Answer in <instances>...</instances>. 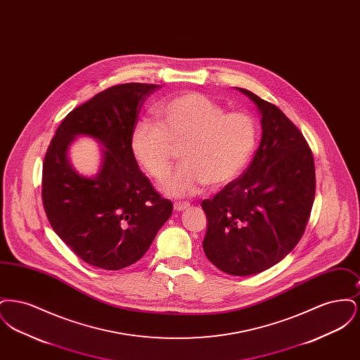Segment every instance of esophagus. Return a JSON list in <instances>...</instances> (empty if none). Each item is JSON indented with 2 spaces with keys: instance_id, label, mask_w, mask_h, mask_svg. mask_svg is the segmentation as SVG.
<instances>
[{
  "instance_id": "esophagus-1",
  "label": "esophagus",
  "mask_w": 360,
  "mask_h": 360,
  "mask_svg": "<svg viewBox=\"0 0 360 360\" xmlns=\"http://www.w3.org/2000/svg\"><path fill=\"white\" fill-rule=\"evenodd\" d=\"M188 206H190L188 202H174V209H175L176 212H182V210L188 209Z\"/></svg>"
}]
</instances>
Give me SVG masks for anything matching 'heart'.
I'll use <instances>...</instances> for the list:
<instances>
[{"label":"heart","mask_w":360,"mask_h":360,"mask_svg":"<svg viewBox=\"0 0 360 360\" xmlns=\"http://www.w3.org/2000/svg\"><path fill=\"white\" fill-rule=\"evenodd\" d=\"M156 120L140 119L131 135L137 162L156 181L172 167L174 147L182 163L163 184L172 197L195 195L209 184H231L247 166L257 141V121L248 110H226L201 93H186L159 103Z\"/></svg>","instance_id":"heart-1"}]
</instances>
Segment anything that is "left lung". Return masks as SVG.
<instances>
[{"label": "left lung", "mask_w": 360, "mask_h": 360, "mask_svg": "<svg viewBox=\"0 0 360 360\" xmlns=\"http://www.w3.org/2000/svg\"><path fill=\"white\" fill-rule=\"evenodd\" d=\"M239 90L262 113L260 146L245 172L201 206L206 257L224 273L244 276L270 269L298 244L314 201L316 172L308 141L285 113Z\"/></svg>", "instance_id": "8db88e82"}]
</instances>
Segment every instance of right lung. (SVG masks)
Returning a JSON list of instances; mask_svg holds the SVG:
<instances>
[{
	"label": "right lung",
	"instance_id": "right-lung-1",
	"mask_svg": "<svg viewBox=\"0 0 360 360\" xmlns=\"http://www.w3.org/2000/svg\"><path fill=\"white\" fill-rule=\"evenodd\" d=\"M158 87L132 82L96 94L63 119L44 156L41 200L47 219L71 251L94 267L120 270L135 263L172 216V201L139 169L131 147L140 109ZM77 134L96 136L105 147L94 180L68 165L67 148Z\"/></svg>",
	"mask_w": 360,
	"mask_h": 360
}]
</instances>
